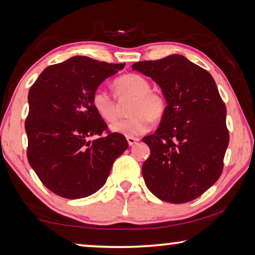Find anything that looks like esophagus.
<instances>
[{
	"label": "esophagus",
	"mask_w": 255,
	"mask_h": 255,
	"mask_svg": "<svg viewBox=\"0 0 255 255\" xmlns=\"http://www.w3.org/2000/svg\"><path fill=\"white\" fill-rule=\"evenodd\" d=\"M127 140L128 142V146H134L135 143L139 141V138H134V136H127Z\"/></svg>",
	"instance_id": "34e87169"
}]
</instances>
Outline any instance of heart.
Instances as JSON below:
<instances>
[{"instance_id":"b5f03b06","label":"heart","mask_w":255,"mask_h":255,"mask_svg":"<svg viewBox=\"0 0 255 255\" xmlns=\"http://www.w3.org/2000/svg\"><path fill=\"white\" fill-rule=\"evenodd\" d=\"M116 97L121 101L132 99L131 117L110 125V131L127 136H138L149 131L153 121H160L164 115L165 102L160 94L150 91V84L142 76L131 73L122 76L114 83ZM92 103L99 115L107 122H114L120 115L115 98L99 88L94 92Z\"/></svg>"}]
</instances>
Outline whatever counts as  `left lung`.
Wrapping results in <instances>:
<instances>
[{
	"instance_id": "1",
	"label": "left lung",
	"mask_w": 255,
	"mask_h": 255,
	"mask_svg": "<svg viewBox=\"0 0 255 255\" xmlns=\"http://www.w3.org/2000/svg\"><path fill=\"white\" fill-rule=\"evenodd\" d=\"M132 70L150 77L167 101L160 127L142 138L150 149L142 164L146 186L160 200H194L220 178L229 145L227 108L215 80L177 54L136 62Z\"/></svg>"
}]
</instances>
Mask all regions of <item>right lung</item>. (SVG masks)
Masks as SVG:
<instances>
[{
    "mask_svg": "<svg viewBox=\"0 0 255 255\" xmlns=\"http://www.w3.org/2000/svg\"><path fill=\"white\" fill-rule=\"evenodd\" d=\"M125 64L73 56L40 73L28 92L27 158L47 189L66 199H80L105 185L114 161L128 143L109 133L92 98L107 78Z\"/></svg>",
    "mask_w": 255,
    "mask_h": 255,
    "instance_id": "1",
    "label": "right lung"
}]
</instances>
